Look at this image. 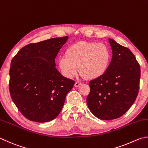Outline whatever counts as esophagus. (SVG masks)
Returning a JSON list of instances; mask_svg holds the SVG:
<instances>
[{
    "instance_id": "obj_1",
    "label": "esophagus",
    "mask_w": 148,
    "mask_h": 148,
    "mask_svg": "<svg viewBox=\"0 0 148 148\" xmlns=\"http://www.w3.org/2000/svg\"><path fill=\"white\" fill-rule=\"evenodd\" d=\"M81 84V83H80V82H78V81H77V82H75V87H76V88H77V87H79V86Z\"/></svg>"
}]
</instances>
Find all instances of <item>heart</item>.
<instances>
[{
    "instance_id": "b5f03b06",
    "label": "heart",
    "mask_w": 148,
    "mask_h": 148,
    "mask_svg": "<svg viewBox=\"0 0 148 148\" xmlns=\"http://www.w3.org/2000/svg\"><path fill=\"white\" fill-rule=\"evenodd\" d=\"M111 58V51L106 44L82 41L69 46L65 55L58 57V65L66 78L73 77L79 68L83 76L88 79H95L107 71Z\"/></svg>"
}]
</instances>
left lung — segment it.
<instances>
[{"label": "left lung", "instance_id": "left-lung-1", "mask_svg": "<svg viewBox=\"0 0 148 148\" xmlns=\"http://www.w3.org/2000/svg\"><path fill=\"white\" fill-rule=\"evenodd\" d=\"M113 56L107 71L89 83L86 102L91 112L101 120H112L126 113L137 97L140 68L126 47L109 38Z\"/></svg>", "mask_w": 148, "mask_h": 148}]
</instances>
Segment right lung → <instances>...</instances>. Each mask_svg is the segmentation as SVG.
I'll return each instance as SVG.
<instances>
[{
	"label": "right lung",
	"instance_id": "1",
	"mask_svg": "<svg viewBox=\"0 0 148 148\" xmlns=\"http://www.w3.org/2000/svg\"><path fill=\"white\" fill-rule=\"evenodd\" d=\"M68 37L29 44L14 57L10 69L9 90L16 108L25 117L37 122L58 116L75 81L63 77L55 59Z\"/></svg>",
	"mask_w": 148,
	"mask_h": 148
}]
</instances>
